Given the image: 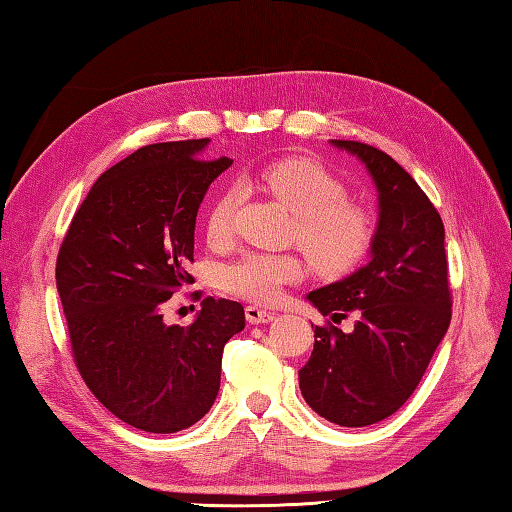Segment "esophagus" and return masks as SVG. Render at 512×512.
Segmentation results:
<instances>
[{"label":"esophagus","mask_w":512,"mask_h":512,"mask_svg":"<svg viewBox=\"0 0 512 512\" xmlns=\"http://www.w3.org/2000/svg\"><path fill=\"white\" fill-rule=\"evenodd\" d=\"M273 319H275V312L262 310V308H257V306H248V308H246V321H248L250 325L270 323Z\"/></svg>","instance_id":"obj_1"}]
</instances>
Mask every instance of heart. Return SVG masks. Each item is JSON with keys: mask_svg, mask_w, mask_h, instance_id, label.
Returning a JSON list of instances; mask_svg holds the SVG:
<instances>
[{"mask_svg": "<svg viewBox=\"0 0 512 512\" xmlns=\"http://www.w3.org/2000/svg\"><path fill=\"white\" fill-rule=\"evenodd\" d=\"M259 182L297 215L295 237L312 266L325 275H341L367 255L374 242V220L363 206L347 202V191L328 169L310 158H286L259 173ZM239 204L237 191L217 195L206 237L220 246L231 239L233 217ZM303 275L301 262L292 255L246 253L224 266L220 284L239 299L273 303L286 284Z\"/></svg>", "mask_w": 512, "mask_h": 512, "instance_id": "heart-1", "label": "heart"}]
</instances>
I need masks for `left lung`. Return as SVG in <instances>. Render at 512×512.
Listing matches in <instances>:
<instances>
[{
  "instance_id": "1",
  "label": "left lung",
  "mask_w": 512,
  "mask_h": 512,
  "mask_svg": "<svg viewBox=\"0 0 512 512\" xmlns=\"http://www.w3.org/2000/svg\"><path fill=\"white\" fill-rule=\"evenodd\" d=\"M363 162L378 191L372 259L356 273L312 290L308 301L330 321L314 328L299 387L321 418L367 427L389 418L418 387L451 323L449 262L436 206L398 162L372 145L332 140Z\"/></svg>"
}]
</instances>
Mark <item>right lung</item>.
Returning a JSON list of instances; mask_svg holds the SVG:
<instances>
[{
  "mask_svg": "<svg viewBox=\"0 0 512 512\" xmlns=\"http://www.w3.org/2000/svg\"><path fill=\"white\" fill-rule=\"evenodd\" d=\"M209 138L156 143L107 169L74 213L57 257V290L74 363L116 418L149 433L189 429L213 407L222 352L246 325L242 303L202 299L189 325L162 321L193 284L195 217L231 158Z\"/></svg>",
  "mask_w": 512,
  "mask_h": 512,
  "instance_id": "1",
  "label": "right lung"
}]
</instances>
